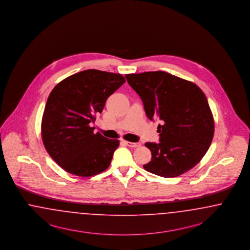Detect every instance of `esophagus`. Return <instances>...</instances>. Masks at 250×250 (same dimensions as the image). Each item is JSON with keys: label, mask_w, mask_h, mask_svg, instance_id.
I'll return each instance as SVG.
<instances>
[{"label": "esophagus", "mask_w": 250, "mask_h": 250, "mask_svg": "<svg viewBox=\"0 0 250 250\" xmlns=\"http://www.w3.org/2000/svg\"><path fill=\"white\" fill-rule=\"evenodd\" d=\"M125 143L128 146H130V147H137V146H140V143H138V142L134 143V142H128V141H125Z\"/></svg>", "instance_id": "esophagus-1"}]
</instances>
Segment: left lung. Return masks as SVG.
<instances>
[{"mask_svg": "<svg viewBox=\"0 0 250 250\" xmlns=\"http://www.w3.org/2000/svg\"><path fill=\"white\" fill-rule=\"evenodd\" d=\"M129 85L144 104L146 116L159 118V143L147 142L150 173L174 178L204 158L212 143L214 122L208 101L196 84L164 71L126 74Z\"/></svg>", "mask_w": 250, "mask_h": 250, "instance_id": "left-lung-1", "label": "left lung"}]
</instances>
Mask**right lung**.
Returning <instances> with one entry per match:
<instances>
[{
    "label": "right lung",
    "mask_w": 250,
    "mask_h": 250,
    "mask_svg": "<svg viewBox=\"0 0 250 250\" xmlns=\"http://www.w3.org/2000/svg\"><path fill=\"white\" fill-rule=\"evenodd\" d=\"M125 83L121 74L87 69L69 76L50 92L42 117L45 150L70 174L91 177L111 164L119 140L93 133L95 114Z\"/></svg>",
    "instance_id": "obj_1"
}]
</instances>
